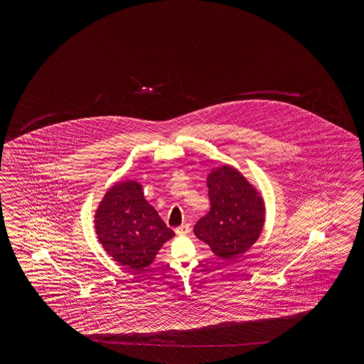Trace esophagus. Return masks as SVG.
Listing matches in <instances>:
<instances>
[{"instance_id":"obj_1","label":"esophagus","mask_w":364,"mask_h":364,"mask_svg":"<svg viewBox=\"0 0 364 364\" xmlns=\"http://www.w3.org/2000/svg\"><path fill=\"white\" fill-rule=\"evenodd\" d=\"M190 225H181V226H178L177 229H176V232L178 234V235H186V234H188L190 232Z\"/></svg>"}]
</instances>
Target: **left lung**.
I'll return each instance as SVG.
<instances>
[{
    "instance_id": "1",
    "label": "left lung",
    "mask_w": 364,
    "mask_h": 364,
    "mask_svg": "<svg viewBox=\"0 0 364 364\" xmlns=\"http://www.w3.org/2000/svg\"><path fill=\"white\" fill-rule=\"evenodd\" d=\"M210 210L196 223L193 234L212 252L232 260L252 247L265 221L260 193L229 165L213 169L207 178Z\"/></svg>"
}]
</instances>
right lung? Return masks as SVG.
<instances>
[{"instance_id": "obj_1", "label": "right lung", "mask_w": 364, "mask_h": 364, "mask_svg": "<svg viewBox=\"0 0 364 364\" xmlns=\"http://www.w3.org/2000/svg\"><path fill=\"white\" fill-rule=\"evenodd\" d=\"M95 230L104 250L126 269L141 272L155 260L166 240L174 237L144 199L136 181L109 188L95 213Z\"/></svg>"}]
</instances>
